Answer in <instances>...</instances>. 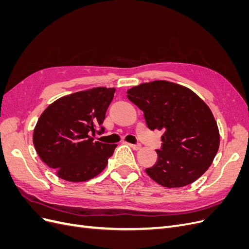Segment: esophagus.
Returning <instances> with one entry per match:
<instances>
[{"instance_id":"obj_1","label":"esophagus","mask_w":249,"mask_h":249,"mask_svg":"<svg viewBox=\"0 0 249 249\" xmlns=\"http://www.w3.org/2000/svg\"><path fill=\"white\" fill-rule=\"evenodd\" d=\"M133 149L135 150H138L141 148V144H139V143H137V144H129Z\"/></svg>"}]
</instances>
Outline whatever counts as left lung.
I'll list each match as a JSON object with an SVG mask.
<instances>
[{
    "label": "left lung",
    "mask_w": 249,
    "mask_h": 249,
    "mask_svg": "<svg viewBox=\"0 0 249 249\" xmlns=\"http://www.w3.org/2000/svg\"><path fill=\"white\" fill-rule=\"evenodd\" d=\"M143 111L149 130L164 131L147 176L167 188L184 187L207 171L219 148L215 118L192 90L168 81L143 83L126 91Z\"/></svg>",
    "instance_id": "left-lung-1"
}]
</instances>
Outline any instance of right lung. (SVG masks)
Returning a JSON list of instances; mask_svg holds the SVG:
<instances>
[{
	"mask_svg": "<svg viewBox=\"0 0 249 249\" xmlns=\"http://www.w3.org/2000/svg\"><path fill=\"white\" fill-rule=\"evenodd\" d=\"M114 88L97 87L57 100L43 111L33 134L43 163L69 182H84L107 166L117 144L95 141L114 97Z\"/></svg>",
	"mask_w": 249,
	"mask_h": 249,
	"instance_id": "right-lung-1",
	"label": "right lung"
}]
</instances>
